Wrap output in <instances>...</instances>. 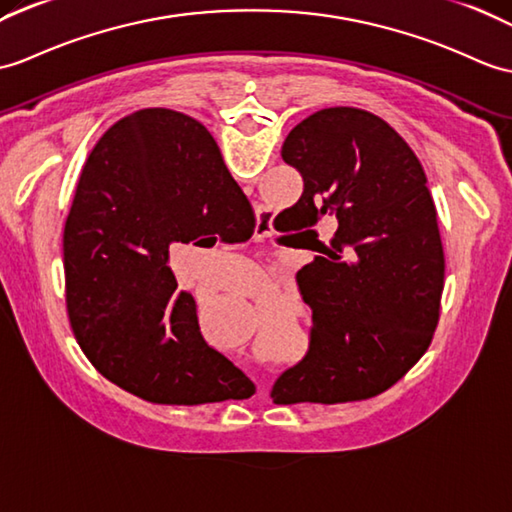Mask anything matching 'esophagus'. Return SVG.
Returning a JSON list of instances; mask_svg holds the SVG:
<instances>
[{"instance_id": "esophagus-1", "label": "esophagus", "mask_w": 512, "mask_h": 512, "mask_svg": "<svg viewBox=\"0 0 512 512\" xmlns=\"http://www.w3.org/2000/svg\"><path fill=\"white\" fill-rule=\"evenodd\" d=\"M270 218L268 216H259L257 220V231H255V240H264V237L272 235V227H270Z\"/></svg>"}]
</instances>
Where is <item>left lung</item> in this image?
<instances>
[{
  "label": "left lung",
  "mask_w": 512,
  "mask_h": 512,
  "mask_svg": "<svg viewBox=\"0 0 512 512\" xmlns=\"http://www.w3.org/2000/svg\"><path fill=\"white\" fill-rule=\"evenodd\" d=\"M281 157L301 172L303 196L272 224L318 255L296 275L310 351L270 395L283 406L371 399L421 360L438 325L445 255L423 165L382 117L353 106L305 117ZM329 219L339 229L323 241Z\"/></svg>",
  "instance_id": "1"
}]
</instances>
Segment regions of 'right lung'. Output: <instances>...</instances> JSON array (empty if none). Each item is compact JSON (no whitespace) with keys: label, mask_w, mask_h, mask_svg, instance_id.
Returning <instances> with one entry per match:
<instances>
[{"label":"right lung","mask_w":512,"mask_h":512,"mask_svg":"<svg viewBox=\"0 0 512 512\" xmlns=\"http://www.w3.org/2000/svg\"><path fill=\"white\" fill-rule=\"evenodd\" d=\"M253 231L251 202L194 117L141 109L115 122L87 157L63 233L67 314L89 362L163 406L251 397V379L202 338L168 257L178 242Z\"/></svg>","instance_id":"obj_1"}]
</instances>
